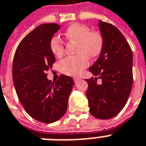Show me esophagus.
I'll return each mask as SVG.
<instances>
[{"label": "esophagus", "mask_w": 146, "mask_h": 146, "mask_svg": "<svg viewBox=\"0 0 146 146\" xmlns=\"http://www.w3.org/2000/svg\"><path fill=\"white\" fill-rule=\"evenodd\" d=\"M73 80H74V82L76 83L77 82H79V81L80 80V79H79V77H73Z\"/></svg>", "instance_id": "1"}]
</instances>
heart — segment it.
Here are the masks:
<instances>
[{
  "mask_svg": "<svg viewBox=\"0 0 146 146\" xmlns=\"http://www.w3.org/2000/svg\"><path fill=\"white\" fill-rule=\"evenodd\" d=\"M65 36L70 41L76 43V56L67 57L60 63L62 72L67 75L79 76L89 65V57L94 58L100 54L103 39L100 33L90 31L86 26L73 24L66 30ZM50 47L55 56H62L64 52V43L58 35H54L50 42Z\"/></svg>",
  "mask_w": 146,
  "mask_h": 146,
  "instance_id": "heart-1",
  "label": "heart"
}]
</instances>
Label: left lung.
<instances>
[{
    "instance_id": "obj_1",
    "label": "left lung",
    "mask_w": 146,
    "mask_h": 146,
    "mask_svg": "<svg viewBox=\"0 0 146 146\" xmlns=\"http://www.w3.org/2000/svg\"><path fill=\"white\" fill-rule=\"evenodd\" d=\"M103 45L100 57L89 68L94 76L88 82L90 112L100 119L113 118L126 104L133 84V54L128 41L116 27L99 23ZM98 78L101 83H97Z\"/></svg>"
}]
</instances>
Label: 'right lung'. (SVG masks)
Masks as SVG:
<instances>
[{
	"label": "right lung",
	"instance_id": "1",
	"mask_svg": "<svg viewBox=\"0 0 146 146\" xmlns=\"http://www.w3.org/2000/svg\"><path fill=\"white\" fill-rule=\"evenodd\" d=\"M60 29L57 24H43L22 39L14 56L13 79L17 96L28 114L35 120L52 123L67 111L74 81L61 75L48 80L46 71L56 62L50 47L52 36Z\"/></svg>",
	"mask_w": 146,
	"mask_h": 146
}]
</instances>
